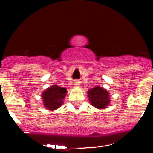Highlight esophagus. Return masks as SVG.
Listing matches in <instances>:
<instances>
[{"label": "esophagus", "mask_w": 153, "mask_h": 153, "mask_svg": "<svg viewBox=\"0 0 153 153\" xmlns=\"http://www.w3.org/2000/svg\"><path fill=\"white\" fill-rule=\"evenodd\" d=\"M80 84H81V82H80V80H79V79H77V80H75L74 81V85L75 86H80Z\"/></svg>", "instance_id": "1"}]
</instances>
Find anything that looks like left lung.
Returning a JSON list of instances; mask_svg holds the SVG:
<instances>
[{
  "mask_svg": "<svg viewBox=\"0 0 153 153\" xmlns=\"http://www.w3.org/2000/svg\"><path fill=\"white\" fill-rule=\"evenodd\" d=\"M88 97L91 105L98 109H105L109 103V93L99 86L89 90Z\"/></svg>",
  "mask_w": 153,
  "mask_h": 153,
  "instance_id": "left-lung-1",
  "label": "left lung"
}]
</instances>
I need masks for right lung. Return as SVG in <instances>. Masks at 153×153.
Segmentation results:
<instances>
[{
	"mask_svg": "<svg viewBox=\"0 0 153 153\" xmlns=\"http://www.w3.org/2000/svg\"><path fill=\"white\" fill-rule=\"evenodd\" d=\"M67 94V89L57 85L49 87L42 94L44 106L50 110L58 109L62 104V100Z\"/></svg>",
	"mask_w": 153,
	"mask_h": 153,
	"instance_id": "obj_1",
	"label": "right lung"
}]
</instances>
